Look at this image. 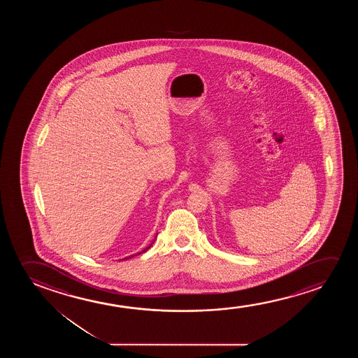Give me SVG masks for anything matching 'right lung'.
Masks as SVG:
<instances>
[{"label":"right lung","mask_w":358,"mask_h":358,"mask_svg":"<svg viewBox=\"0 0 358 358\" xmlns=\"http://www.w3.org/2000/svg\"><path fill=\"white\" fill-rule=\"evenodd\" d=\"M149 248H150V245H149V247H148V248H145V250H143V252H141V253H144V252H145V250H149ZM141 253H138V255H141ZM131 257H133V255H131ZM131 257H128V258H131ZM128 258H127V259H128Z\"/></svg>","instance_id":"add662e5"}]
</instances>
